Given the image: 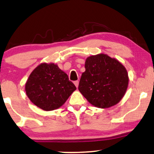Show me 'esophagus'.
Wrapping results in <instances>:
<instances>
[{"label":"esophagus","mask_w":154,"mask_h":154,"mask_svg":"<svg viewBox=\"0 0 154 154\" xmlns=\"http://www.w3.org/2000/svg\"><path fill=\"white\" fill-rule=\"evenodd\" d=\"M74 84L75 85V86H76L77 88L78 86H79V81H78V80H77V81H75L74 82Z\"/></svg>","instance_id":"34e87169"}]
</instances>
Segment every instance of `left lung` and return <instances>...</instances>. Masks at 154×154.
Segmentation results:
<instances>
[{
    "instance_id": "1",
    "label": "left lung",
    "mask_w": 154,
    "mask_h": 154,
    "mask_svg": "<svg viewBox=\"0 0 154 154\" xmlns=\"http://www.w3.org/2000/svg\"><path fill=\"white\" fill-rule=\"evenodd\" d=\"M79 91L93 104L101 109L114 106L127 91L128 77L122 64L106 54L91 56L85 62Z\"/></svg>"
}]
</instances>
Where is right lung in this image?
Returning <instances> with one entry per match:
<instances>
[{
  "label": "right lung",
  "mask_w": 154,
  "mask_h": 154,
  "mask_svg": "<svg viewBox=\"0 0 154 154\" xmlns=\"http://www.w3.org/2000/svg\"><path fill=\"white\" fill-rule=\"evenodd\" d=\"M76 90L66 73L54 63H41L29 75L26 92L32 102L44 111L57 109Z\"/></svg>",
  "instance_id": "1"
}]
</instances>
